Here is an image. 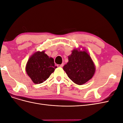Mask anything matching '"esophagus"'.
<instances>
[{
    "mask_svg": "<svg viewBox=\"0 0 123 123\" xmlns=\"http://www.w3.org/2000/svg\"><path fill=\"white\" fill-rule=\"evenodd\" d=\"M64 66V64H62L61 65H57L58 67H62Z\"/></svg>",
    "mask_w": 123,
    "mask_h": 123,
    "instance_id": "esophagus-1",
    "label": "esophagus"
}]
</instances>
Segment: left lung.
<instances>
[{"instance_id":"obj_1","label":"left lung","mask_w":123,"mask_h":123,"mask_svg":"<svg viewBox=\"0 0 123 123\" xmlns=\"http://www.w3.org/2000/svg\"><path fill=\"white\" fill-rule=\"evenodd\" d=\"M74 49L68 56V62L63 69L69 79L79 85H82L91 79L95 72V66L85 49Z\"/></svg>"}]
</instances>
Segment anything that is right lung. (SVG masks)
I'll return each mask as SVG.
<instances>
[{
    "instance_id": "right-lung-1",
    "label": "right lung",
    "mask_w": 123,
    "mask_h": 123,
    "mask_svg": "<svg viewBox=\"0 0 123 123\" xmlns=\"http://www.w3.org/2000/svg\"><path fill=\"white\" fill-rule=\"evenodd\" d=\"M37 51L29 58L25 66V71L34 84H38L46 80L57 68L54 59L44 53Z\"/></svg>"
}]
</instances>
